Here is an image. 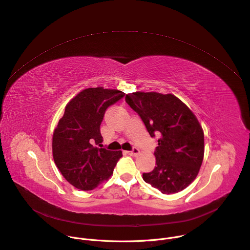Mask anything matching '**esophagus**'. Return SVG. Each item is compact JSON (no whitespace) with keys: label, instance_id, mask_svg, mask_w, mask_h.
<instances>
[{"label":"esophagus","instance_id":"34e87169","mask_svg":"<svg viewBox=\"0 0 250 250\" xmlns=\"http://www.w3.org/2000/svg\"><path fill=\"white\" fill-rule=\"evenodd\" d=\"M126 153L129 155H138L140 153V149L138 147H133L131 150L126 151Z\"/></svg>","mask_w":250,"mask_h":250}]
</instances>
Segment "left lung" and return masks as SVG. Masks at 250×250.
<instances>
[{"instance_id": "left-lung-1", "label": "left lung", "mask_w": 250, "mask_h": 250, "mask_svg": "<svg viewBox=\"0 0 250 250\" xmlns=\"http://www.w3.org/2000/svg\"><path fill=\"white\" fill-rule=\"evenodd\" d=\"M151 138L160 137L155 167L143 173L146 183L164 194L188 188L198 174L204 154V134L194 113L171 94L137 92L125 96Z\"/></svg>"}]
</instances>
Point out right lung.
Instances as JSON below:
<instances>
[{
  "label": "right lung",
  "instance_id": "obj_1",
  "mask_svg": "<svg viewBox=\"0 0 250 250\" xmlns=\"http://www.w3.org/2000/svg\"><path fill=\"white\" fill-rule=\"evenodd\" d=\"M125 93L102 86L85 88L65 105L53 134V157L62 176L81 190H92L109 178L122 150L101 146V124L106 108Z\"/></svg>",
  "mask_w": 250,
  "mask_h": 250
}]
</instances>
